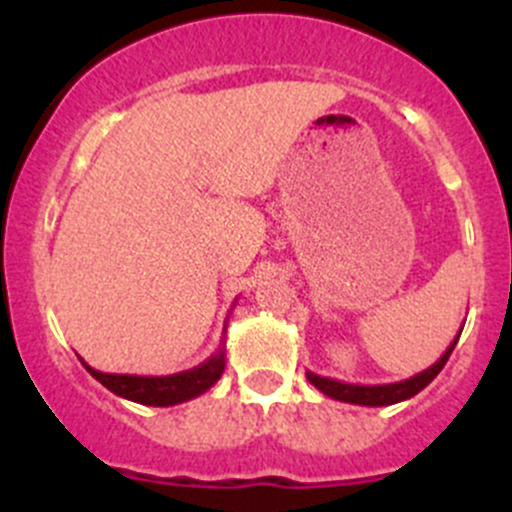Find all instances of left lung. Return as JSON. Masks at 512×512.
<instances>
[{"label":"left lung","instance_id":"8db88e82","mask_svg":"<svg viewBox=\"0 0 512 512\" xmlns=\"http://www.w3.org/2000/svg\"><path fill=\"white\" fill-rule=\"evenodd\" d=\"M461 332L456 334V339L451 342V347L441 354V359H438L436 364L428 366V369H423L421 374L409 376V379H404V381H394V384H347V381H337V379H329V376H319V374H314V371H307V379H309V384L317 386L324 396H329V399H334V401H344V404H356V406L399 404V401H406V399H411V396H416L418 391L426 389V386L436 379L438 371L446 366L448 356H451L453 349H456Z\"/></svg>","mask_w":512,"mask_h":512}]
</instances>
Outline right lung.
I'll return each mask as SVG.
<instances>
[{"mask_svg": "<svg viewBox=\"0 0 512 512\" xmlns=\"http://www.w3.org/2000/svg\"><path fill=\"white\" fill-rule=\"evenodd\" d=\"M81 364L86 366V371L96 381H101L108 391H113L121 399L136 401V404L143 406H175L205 394L210 386L218 384V379L225 371V344H220L218 352L210 356V359H205L203 364L168 376L103 374V371L91 369L84 359H81Z\"/></svg>", "mask_w": 512, "mask_h": 512, "instance_id": "right-lung-1", "label": "right lung"}]
</instances>
